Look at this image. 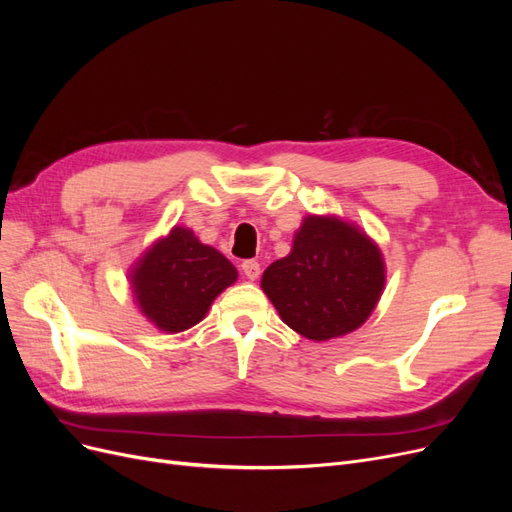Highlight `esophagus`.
<instances>
[{
	"instance_id": "obj_1",
	"label": "esophagus",
	"mask_w": 512,
	"mask_h": 512,
	"mask_svg": "<svg viewBox=\"0 0 512 512\" xmlns=\"http://www.w3.org/2000/svg\"><path fill=\"white\" fill-rule=\"evenodd\" d=\"M241 271L245 273L247 280L254 282V280H258V275H260V265L256 260H245L241 265Z\"/></svg>"
}]
</instances>
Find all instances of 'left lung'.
Returning <instances> with one entry per match:
<instances>
[{
  "mask_svg": "<svg viewBox=\"0 0 512 512\" xmlns=\"http://www.w3.org/2000/svg\"><path fill=\"white\" fill-rule=\"evenodd\" d=\"M380 247L335 215H307L292 250L262 273V290L292 331L327 342L359 329L384 290Z\"/></svg>",
  "mask_w": 512,
  "mask_h": 512,
  "instance_id": "1",
  "label": "left lung"
}]
</instances>
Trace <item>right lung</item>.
Returning <instances> with one entry per match:
<instances>
[{"label":"right lung","instance_id":"1","mask_svg":"<svg viewBox=\"0 0 512 512\" xmlns=\"http://www.w3.org/2000/svg\"><path fill=\"white\" fill-rule=\"evenodd\" d=\"M235 280V265L183 226L153 243L130 271L138 309L166 333L198 324L215 297Z\"/></svg>","mask_w":512,"mask_h":512}]
</instances>
